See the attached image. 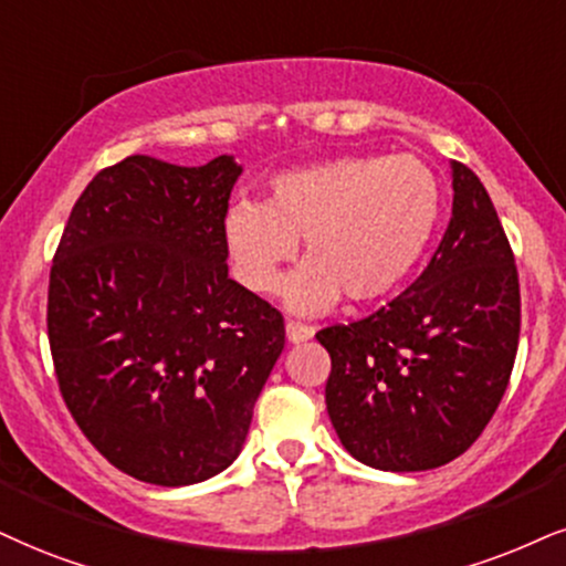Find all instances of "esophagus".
Wrapping results in <instances>:
<instances>
[{"label":"esophagus","instance_id":"34e87169","mask_svg":"<svg viewBox=\"0 0 566 566\" xmlns=\"http://www.w3.org/2000/svg\"><path fill=\"white\" fill-rule=\"evenodd\" d=\"M285 336H289L291 344H304V340H310L312 336H315V327L289 319V323H285Z\"/></svg>","mask_w":566,"mask_h":566}]
</instances>
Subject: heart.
Instances as JSON below:
<instances>
[{"mask_svg":"<svg viewBox=\"0 0 566 566\" xmlns=\"http://www.w3.org/2000/svg\"><path fill=\"white\" fill-rule=\"evenodd\" d=\"M438 220L441 184L420 157L357 155L277 172L268 201L228 207L222 241L235 277L254 294H275L304 239L306 262L285 283V302L312 315L340 294H390L422 260Z\"/></svg>","mask_w":566,"mask_h":566,"instance_id":"obj_1","label":"heart"}]
</instances>
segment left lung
Segmentation results:
<instances>
[{
  "label": "left lung",
  "mask_w": 566,
  "mask_h": 566,
  "mask_svg": "<svg viewBox=\"0 0 566 566\" xmlns=\"http://www.w3.org/2000/svg\"><path fill=\"white\" fill-rule=\"evenodd\" d=\"M453 207L422 275L369 317L331 325L325 403L344 449L386 472L462 457L499 409L520 344L512 247L470 167L451 163Z\"/></svg>",
  "instance_id": "8db88e82"
}]
</instances>
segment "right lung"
<instances>
[{
  "label": "right lung",
  "instance_id": "add662e5",
  "mask_svg": "<svg viewBox=\"0 0 566 566\" xmlns=\"http://www.w3.org/2000/svg\"><path fill=\"white\" fill-rule=\"evenodd\" d=\"M241 165L134 155L70 212L49 272L60 394L125 475L178 488L239 457L285 344L283 315L228 277L222 218Z\"/></svg>",
  "mask_w": 566,
  "mask_h": 566
}]
</instances>
